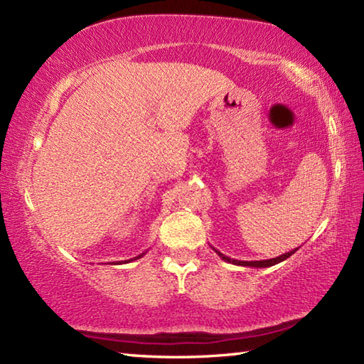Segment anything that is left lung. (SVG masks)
Returning a JSON list of instances; mask_svg holds the SVG:
<instances>
[{"label":"left lung","mask_w":364,"mask_h":364,"mask_svg":"<svg viewBox=\"0 0 364 364\" xmlns=\"http://www.w3.org/2000/svg\"><path fill=\"white\" fill-rule=\"evenodd\" d=\"M213 249V247H212ZM299 249V247H297ZM297 249H294V250H291V252H286V254H282V255H279V257H276V258H269V260H255V262H242V260H234V258H230V257H226L225 254H221V252H218L217 249H213L215 252H217V254L223 258L225 262H228V263H232V264H239V267H254V268H267V267H273V264H276V263H281V262H284L286 258H289L291 257L292 254H295V252H297Z\"/></svg>","instance_id":"1"}]
</instances>
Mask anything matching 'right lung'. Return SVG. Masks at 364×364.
<instances>
[{
  "label": "right lung",
  "instance_id": "add662e5",
  "mask_svg": "<svg viewBox=\"0 0 364 364\" xmlns=\"http://www.w3.org/2000/svg\"><path fill=\"white\" fill-rule=\"evenodd\" d=\"M144 254H146V252H144ZM144 254H141V255H138V257H134V258H132V260H138V258H141V257H143ZM132 260H128V262H132Z\"/></svg>",
  "mask_w": 364,
  "mask_h": 364
}]
</instances>
